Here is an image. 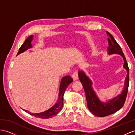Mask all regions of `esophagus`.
<instances>
[{
	"instance_id": "34e87169",
	"label": "esophagus",
	"mask_w": 135,
	"mask_h": 135,
	"mask_svg": "<svg viewBox=\"0 0 135 135\" xmlns=\"http://www.w3.org/2000/svg\"><path fill=\"white\" fill-rule=\"evenodd\" d=\"M72 78L74 80H77L78 79V73L77 71H75L74 72V74H72Z\"/></svg>"
}]
</instances>
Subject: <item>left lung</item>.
Here are the masks:
<instances>
[{"instance_id": "8db88e82", "label": "left lung", "mask_w": 135, "mask_h": 135, "mask_svg": "<svg viewBox=\"0 0 135 135\" xmlns=\"http://www.w3.org/2000/svg\"><path fill=\"white\" fill-rule=\"evenodd\" d=\"M106 33L108 37L107 54L109 55L117 54L122 56L124 60L123 68L127 71V76L125 79L123 89L120 94L104 102L101 101L98 96L96 95V93L92 87V81L85 74L84 71L81 70L79 71V79L83 86L88 108L92 113L98 117H104L110 115L122 108L126 101L129 86V68L126 57L122 48L112 35L108 31H106Z\"/></svg>"}]
</instances>
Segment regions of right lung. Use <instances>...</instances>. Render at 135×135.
I'll return each instance as SVG.
<instances>
[{
	"label": "right lung",
	"mask_w": 135,
	"mask_h": 135,
	"mask_svg": "<svg viewBox=\"0 0 135 135\" xmlns=\"http://www.w3.org/2000/svg\"><path fill=\"white\" fill-rule=\"evenodd\" d=\"M33 39V36L31 35L25 41V42L22 44V46L19 48V51L17 55L19 54L24 52L27 51L30 48L32 47V45L31 43ZM73 81V79L70 76H65L61 78L60 81V87H59V92L58 99L57 102L55 103V104L51 107L50 108L45 110L42 112L39 113H32L27 110L23 109L26 112L30 114L31 115L35 116L36 117H39L41 119H49L51 118L60 112V110L63 108V96L65 91V89L68 87V86Z\"/></svg>",
	"instance_id": "1"
}]
</instances>
